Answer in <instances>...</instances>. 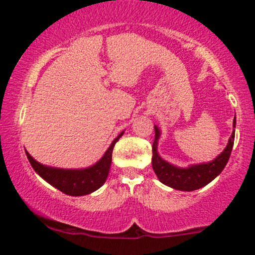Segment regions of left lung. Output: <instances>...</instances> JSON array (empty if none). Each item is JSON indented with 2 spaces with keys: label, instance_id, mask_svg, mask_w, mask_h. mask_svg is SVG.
<instances>
[{
  "label": "left lung",
  "instance_id": "obj_1",
  "mask_svg": "<svg viewBox=\"0 0 255 255\" xmlns=\"http://www.w3.org/2000/svg\"><path fill=\"white\" fill-rule=\"evenodd\" d=\"M236 120H234V128H235ZM154 141L152 145V168H153L154 174L159 178L162 183L166 186L171 187V188L178 189V191H195V189L201 188V187L206 186L210 183L215 177H217L221 174L222 170L227 165L228 160H229L231 150L234 146V139H235V130L231 134L229 142H228L227 147L222 152L219 156L212 162L206 163V164H198L192 165L189 168L181 169L177 166H174L165 162L164 159L159 157L157 152V144L158 139H159V129L154 127Z\"/></svg>",
  "mask_w": 255,
  "mask_h": 255
}]
</instances>
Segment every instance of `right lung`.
I'll return each instance as SVG.
<instances>
[{
  "instance_id": "obj_1",
  "label": "right lung",
  "mask_w": 255,
  "mask_h": 255,
  "mask_svg": "<svg viewBox=\"0 0 255 255\" xmlns=\"http://www.w3.org/2000/svg\"><path fill=\"white\" fill-rule=\"evenodd\" d=\"M124 135V131L120 133L118 137L114 139L111 142L104 156L101 158L99 162L95 165L90 166L87 169H80V170H67V169H57L45 166L38 163L33 159L30 154L26 152L28 160H30L32 168L39 176L58 191H61L67 195H73V197H80V195H86L90 193L97 191L101 186L107 181L108 174H109L111 165V157H113L114 146L119 141V139Z\"/></svg>"
}]
</instances>
